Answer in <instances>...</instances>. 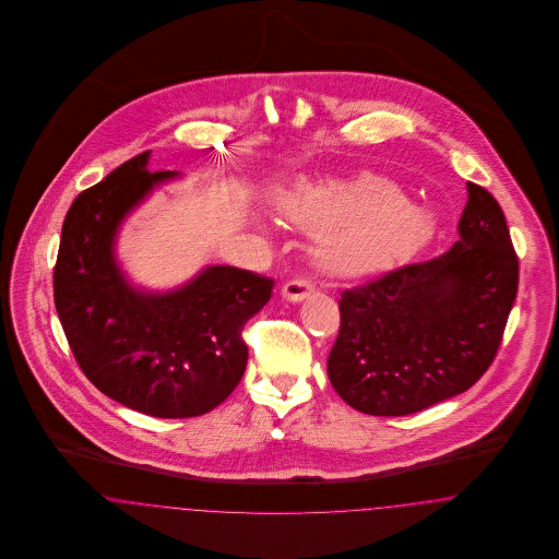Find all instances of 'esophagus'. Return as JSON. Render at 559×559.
<instances>
[{"label":"esophagus","instance_id":"obj_1","mask_svg":"<svg viewBox=\"0 0 559 559\" xmlns=\"http://www.w3.org/2000/svg\"><path fill=\"white\" fill-rule=\"evenodd\" d=\"M312 292H314V285L306 278H292L283 285V297L289 301H301Z\"/></svg>","mask_w":559,"mask_h":559}]
</instances>
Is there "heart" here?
Wrapping results in <instances>:
<instances>
[{
    "mask_svg": "<svg viewBox=\"0 0 559 559\" xmlns=\"http://www.w3.org/2000/svg\"><path fill=\"white\" fill-rule=\"evenodd\" d=\"M278 212L319 235L320 258L340 272H369L404 253L424 228V213L396 185L362 178L297 182L278 194Z\"/></svg>",
    "mask_w": 559,
    "mask_h": 559,
    "instance_id": "b5f03b06",
    "label": "heart"
}]
</instances>
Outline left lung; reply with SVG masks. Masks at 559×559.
<instances>
[{
	"label": "left lung",
	"instance_id": "obj_1",
	"mask_svg": "<svg viewBox=\"0 0 559 559\" xmlns=\"http://www.w3.org/2000/svg\"><path fill=\"white\" fill-rule=\"evenodd\" d=\"M451 251L342 293L326 360L360 413L400 417L469 390L492 365L518 293V255L497 199L467 182Z\"/></svg>",
	"mask_w": 559,
	"mask_h": 559
}]
</instances>
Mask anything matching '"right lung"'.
Returning a JSON list of instances; mask_svg holds the SVG:
<instances>
[{
    "instance_id": "obj_1",
    "label": "right lung",
    "mask_w": 559,
    "mask_h": 559,
    "mask_svg": "<svg viewBox=\"0 0 559 559\" xmlns=\"http://www.w3.org/2000/svg\"><path fill=\"white\" fill-rule=\"evenodd\" d=\"M148 153L83 190L62 224L53 304L83 374L138 413L185 419L233 394L247 367L245 322L274 281L251 270L205 267L182 289L144 293L112 255L121 219L176 171H148Z\"/></svg>"
}]
</instances>
